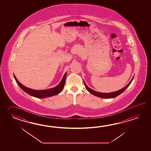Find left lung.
<instances>
[{
  "label": "left lung",
  "instance_id": "8db88e82",
  "mask_svg": "<svg viewBox=\"0 0 151 151\" xmlns=\"http://www.w3.org/2000/svg\"><path fill=\"white\" fill-rule=\"evenodd\" d=\"M133 78H134V77H133ZM133 78L132 79L131 81H130L125 87L122 88V89L119 90V91H116V92H111V93H100V92H96V91H94V90L91 89L88 87L87 86L86 83H85V81H83V83H84V85H85V86L86 87V90H87L90 93L92 94L93 95H94V96H98V97H100V98H115L116 96H118L119 94H122V93L129 86V85L131 84L132 81V80L133 79Z\"/></svg>",
  "mask_w": 151,
  "mask_h": 151
}]
</instances>
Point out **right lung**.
<instances>
[{"label": "right lung", "mask_w": 151, "mask_h": 151, "mask_svg": "<svg viewBox=\"0 0 151 151\" xmlns=\"http://www.w3.org/2000/svg\"><path fill=\"white\" fill-rule=\"evenodd\" d=\"M66 77V73L64 74V77L63 78L59 84L58 86L55 87L54 88L45 90H35L29 88L28 87H26L25 86H24L18 80H17L16 77L14 75V78L16 81L17 83H18L19 86L24 91H25L26 93L29 94L30 96H35V98H45L47 97L53 96L60 93L64 87Z\"/></svg>", "instance_id": "1"}]
</instances>
